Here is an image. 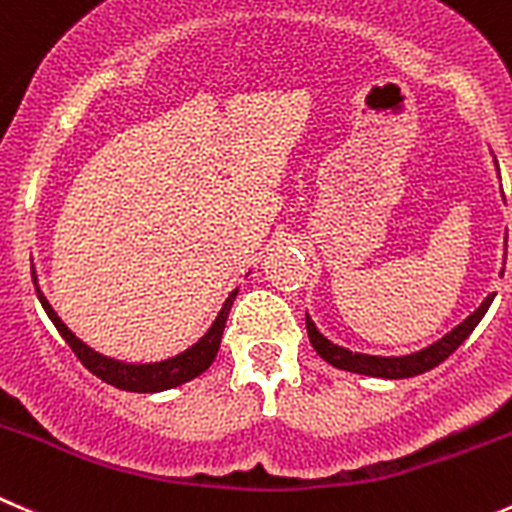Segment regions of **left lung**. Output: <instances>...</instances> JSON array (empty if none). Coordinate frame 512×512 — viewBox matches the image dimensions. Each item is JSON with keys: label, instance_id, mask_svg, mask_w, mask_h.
<instances>
[{"label": "left lung", "instance_id": "8db88e82", "mask_svg": "<svg viewBox=\"0 0 512 512\" xmlns=\"http://www.w3.org/2000/svg\"><path fill=\"white\" fill-rule=\"evenodd\" d=\"M495 294H490L478 309L472 311L462 324H457L450 334H445L442 339H437L435 344L430 347L420 349L415 354H405V357H372V354H359V352H349V349L339 347V344H332L324 334L319 332L314 326V321L306 316V332H309V342L311 347L316 349L324 362H329L332 367L344 369V372H354V374H367V377H382V379H407V377H417L422 372H430L435 369L437 364L445 362L462 342L472 334V329L480 324V319L485 316L488 306L493 304Z\"/></svg>", "mask_w": 512, "mask_h": 512}]
</instances>
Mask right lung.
<instances>
[{"label":"right lung","mask_w":512,"mask_h":512,"mask_svg":"<svg viewBox=\"0 0 512 512\" xmlns=\"http://www.w3.org/2000/svg\"><path fill=\"white\" fill-rule=\"evenodd\" d=\"M32 279L34 284H37V276H32ZM236 294L238 289H233L231 294H228L226 304H223V309L218 311L211 329H208V332L203 334L193 347H188L186 352L175 354V357L170 359H163V362L128 364V362H118V359L102 357L100 352H95V349L87 347L85 342H80V339H77L75 334L62 324V319L55 314L50 301L45 299V294H42L40 286H37V296H40L42 309L47 311V316H50L52 324L57 326V332L62 334V339L70 344L75 357L80 359V362L85 364L95 377H100L102 382L113 384V387L118 389H125V392H163V389H173L178 387V384L191 382V379H196L198 374L206 372V369L213 364V359H216L218 347H221V337H223V329H226L228 311H231Z\"/></svg>","instance_id":"1"}]
</instances>
